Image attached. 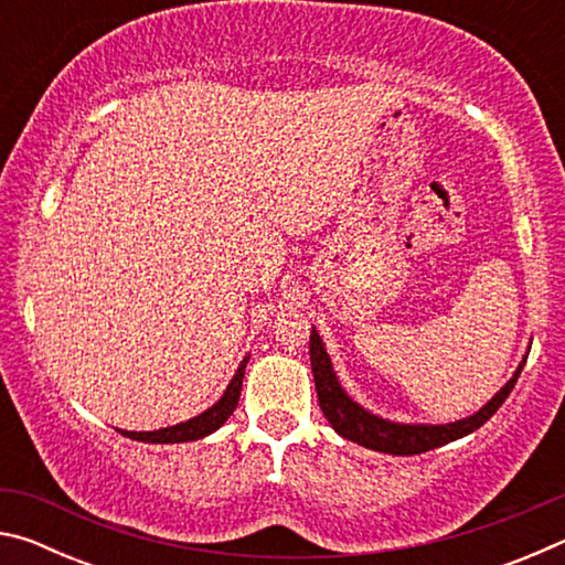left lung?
Masks as SVG:
<instances>
[{
    "label": "left lung",
    "instance_id": "obj_1",
    "mask_svg": "<svg viewBox=\"0 0 565 565\" xmlns=\"http://www.w3.org/2000/svg\"><path fill=\"white\" fill-rule=\"evenodd\" d=\"M309 353H311L313 384H317V394H319V406L323 411V416L329 418L333 431L343 438H349L353 444L371 448V451L394 454V456H414V454L431 451V448L451 444L456 438H463L468 434H473L476 428H481L486 420L501 408L503 401L509 398L515 381H519L523 363L529 359L523 356L519 369L513 371V376L505 381V386L489 401V404L478 408L476 414L451 420V424H398V420H388L384 416L371 414L369 408H363L347 394V388L341 386L337 371H333V363L317 329H311Z\"/></svg>",
    "mask_w": 565,
    "mask_h": 565
}]
</instances>
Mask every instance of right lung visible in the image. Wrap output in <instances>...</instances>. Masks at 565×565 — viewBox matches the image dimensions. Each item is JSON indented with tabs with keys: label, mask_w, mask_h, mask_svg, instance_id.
I'll return each instance as SVG.
<instances>
[{
	"label": "right lung",
	"mask_w": 565,
	"mask_h": 565,
	"mask_svg": "<svg viewBox=\"0 0 565 565\" xmlns=\"http://www.w3.org/2000/svg\"><path fill=\"white\" fill-rule=\"evenodd\" d=\"M252 353H246L238 363L234 379L228 381L226 391L222 398L216 401L214 406H209L202 414L181 420L177 426H167V428H157V431H119L127 438H134V441H145V444H184V441H199L209 434H214L216 428L224 426V420L234 414V408L238 404V396H242V381H244V371Z\"/></svg>",
	"instance_id": "right-lung-1"
}]
</instances>
